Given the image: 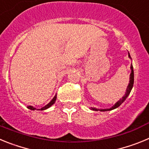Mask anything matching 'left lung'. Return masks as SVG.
Instances as JSON below:
<instances>
[{
  "label": "left lung",
  "mask_w": 149,
  "mask_h": 149,
  "mask_svg": "<svg viewBox=\"0 0 149 149\" xmlns=\"http://www.w3.org/2000/svg\"><path fill=\"white\" fill-rule=\"evenodd\" d=\"M128 56L129 58H131V56H130V54L128 53ZM131 74H130V81H129V84H128V86H127V89H126V93L125 95L122 97V99H120L119 101H118L110 109H97V108H94V107H91V109L93 110H95V111H98V110H100V111H109V110H114V109L117 108L118 107L120 106L122 103H123L124 101H125V99L127 98V96L129 95L130 93H131V89H132L133 86H134V68H133V65L131 64Z\"/></svg>",
  "instance_id": "left-lung-1"
}]
</instances>
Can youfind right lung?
<instances>
[{
    "label": "right lung",
    "instance_id": "add662e5",
    "mask_svg": "<svg viewBox=\"0 0 149 149\" xmlns=\"http://www.w3.org/2000/svg\"><path fill=\"white\" fill-rule=\"evenodd\" d=\"M56 95H55V96L54 97V98L52 100H51V101H50L49 103L47 105H45V107H42L41 109H36L35 108V107H33V106H28L27 107V108L30 109V110H46V109L49 108L50 107L52 106V105L54 104L55 103V101H56Z\"/></svg>",
    "mask_w": 149,
    "mask_h": 149
}]
</instances>
